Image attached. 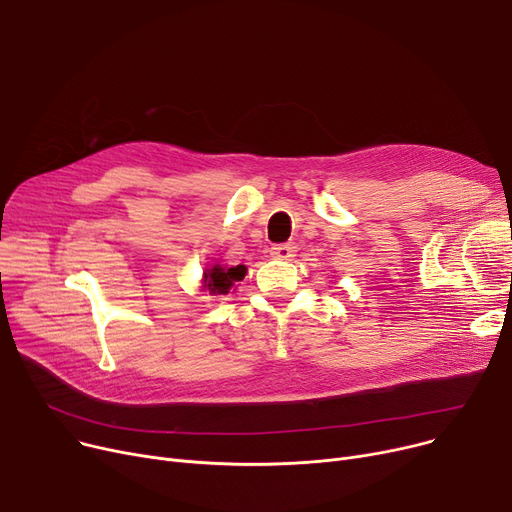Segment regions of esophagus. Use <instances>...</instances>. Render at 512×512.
Segmentation results:
<instances>
[{
	"label": "esophagus",
	"mask_w": 512,
	"mask_h": 512,
	"mask_svg": "<svg viewBox=\"0 0 512 512\" xmlns=\"http://www.w3.org/2000/svg\"><path fill=\"white\" fill-rule=\"evenodd\" d=\"M294 253H297V247H294L292 242H282V245H274L270 249V255L274 259H290V257H294Z\"/></svg>",
	"instance_id": "1"
}]
</instances>
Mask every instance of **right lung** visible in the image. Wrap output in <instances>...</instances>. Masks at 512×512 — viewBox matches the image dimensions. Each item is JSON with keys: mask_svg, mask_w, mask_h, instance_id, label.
I'll return each mask as SVG.
<instances>
[{"mask_svg": "<svg viewBox=\"0 0 512 512\" xmlns=\"http://www.w3.org/2000/svg\"><path fill=\"white\" fill-rule=\"evenodd\" d=\"M247 267L236 265V267H222L215 265L211 270L205 272L209 294H228V290L234 286V282H240L245 278Z\"/></svg>", "mask_w": 512, "mask_h": 512, "instance_id": "obj_1", "label": "right lung"}]
</instances>
